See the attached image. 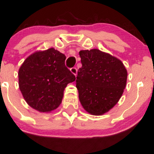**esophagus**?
Instances as JSON below:
<instances>
[{
	"label": "esophagus",
	"mask_w": 154,
	"mask_h": 154,
	"mask_svg": "<svg viewBox=\"0 0 154 154\" xmlns=\"http://www.w3.org/2000/svg\"><path fill=\"white\" fill-rule=\"evenodd\" d=\"M70 71H71V72L72 74H74L75 76L77 75V69L76 67H72V68L70 69Z\"/></svg>",
	"instance_id": "esophagus-1"
}]
</instances>
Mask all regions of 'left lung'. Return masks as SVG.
Instances as JSON below:
<instances>
[{
	"label": "left lung",
	"mask_w": 154,
	"mask_h": 154,
	"mask_svg": "<svg viewBox=\"0 0 154 154\" xmlns=\"http://www.w3.org/2000/svg\"><path fill=\"white\" fill-rule=\"evenodd\" d=\"M82 67L76 87L85 110L102 115L117 103L125 88L128 72L117 58L98 49L80 51Z\"/></svg>",
	"instance_id": "1"
}]
</instances>
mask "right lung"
<instances>
[{
  "label": "right lung",
  "mask_w": 154,
  "mask_h": 154,
  "mask_svg": "<svg viewBox=\"0 0 154 154\" xmlns=\"http://www.w3.org/2000/svg\"><path fill=\"white\" fill-rule=\"evenodd\" d=\"M65 59L64 54L51 48L30 55L19 68V89L35 110L48 112L59 107L67 84L75 80Z\"/></svg>",
  "instance_id": "1"
}]
</instances>
